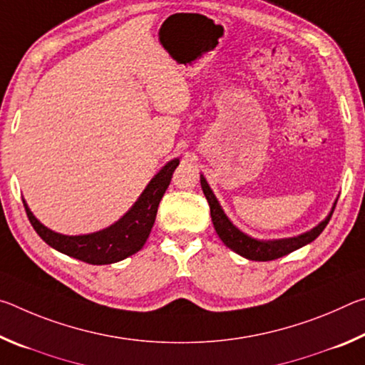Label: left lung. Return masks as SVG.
Here are the masks:
<instances>
[{
	"instance_id": "left-lung-1",
	"label": "left lung",
	"mask_w": 365,
	"mask_h": 365,
	"mask_svg": "<svg viewBox=\"0 0 365 365\" xmlns=\"http://www.w3.org/2000/svg\"><path fill=\"white\" fill-rule=\"evenodd\" d=\"M201 188L209 202V207H211V217H212L214 228L222 242H224V245L228 246L230 250H233L235 252H238L240 256L251 259V261H274V259L287 256L289 252L301 248V246L314 242V240L324 232V228L330 222L331 214H333L330 212L329 217H327L322 224H319L316 228H312L311 232L299 235V237L275 240V242H259V240L251 238L243 232H240L238 228L227 219V215L224 214V211H222V207L219 206L217 200H215L214 193L211 191V188H209L206 178L202 175H201ZM335 206H333V211H335Z\"/></svg>"
}]
</instances>
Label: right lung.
Here are the masks:
<instances>
[{
    "label": "right lung",
    "instance_id": "1",
    "mask_svg": "<svg viewBox=\"0 0 365 365\" xmlns=\"http://www.w3.org/2000/svg\"><path fill=\"white\" fill-rule=\"evenodd\" d=\"M177 165L178 159L165 164L163 170L153 178L146 190L141 193L130 211L123 215L119 222H115L114 225L91 235L66 237V235L54 233L34 217L26 201H24V207H26L27 217L35 228V232L51 248L86 264L103 265L119 262L143 248L148 237H150L154 220H156L159 202L169 187L172 174H174Z\"/></svg>",
    "mask_w": 365,
    "mask_h": 365
}]
</instances>
